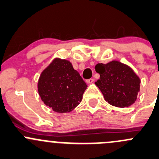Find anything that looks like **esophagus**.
I'll use <instances>...</instances> for the list:
<instances>
[{"label": "esophagus", "mask_w": 159, "mask_h": 159, "mask_svg": "<svg viewBox=\"0 0 159 159\" xmlns=\"http://www.w3.org/2000/svg\"><path fill=\"white\" fill-rule=\"evenodd\" d=\"M93 81H94L93 79H89L86 80V83H87L88 84H91V83H93Z\"/></svg>", "instance_id": "34e87169"}]
</instances>
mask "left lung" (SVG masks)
<instances>
[{"label":"left lung","mask_w":159,"mask_h":159,"mask_svg":"<svg viewBox=\"0 0 159 159\" xmlns=\"http://www.w3.org/2000/svg\"><path fill=\"white\" fill-rule=\"evenodd\" d=\"M95 70L100 76L95 82L96 86L109 104L126 107L135 103L141 80L129 66L113 60L107 64H97Z\"/></svg>","instance_id":"obj_1"}]
</instances>
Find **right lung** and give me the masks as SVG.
Here are the masks:
<instances>
[{"mask_svg": "<svg viewBox=\"0 0 159 159\" xmlns=\"http://www.w3.org/2000/svg\"><path fill=\"white\" fill-rule=\"evenodd\" d=\"M87 85L66 59L55 58L42 72L38 92L46 106L59 114L71 112L83 99Z\"/></svg>", "mask_w": 159, "mask_h": 159, "instance_id": "add662e5", "label": "right lung"}]
</instances>
